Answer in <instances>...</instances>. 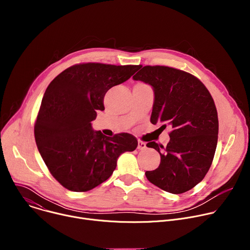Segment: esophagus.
Segmentation results:
<instances>
[{
    "label": "esophagus",
    "instance_id": "esophagus-1",
    "mask_svg": "<svg viewBox=\"0 0 250 250\" xmlns=\"http://www.w3.org/2000/svg\"><path fill=\"white\" fill-rule=\"evenodd\" d=\"M146 142L141 141V140H138V142H137V149L142 150V149H146Z\"/></svg>",
    "mask_w": 250,
    "mask_h": 250
}]
</instances>
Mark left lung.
<instances>
[{
    "label": "left lung",
    "instance_id": "left-lung-1",
    "mask_svg": "<svg viewBox=\"0 0 250 250\" xmlns=\"http://www.w3.org/2000/svg\"><path fill=\"white\" fill-rule=\"evenodd\" d=\"M132 78L153 89L151 124L172 128L166 147L155 141L146 145L161 158L158 168L146 172V178L166 192L185 193L204 179L216 152L219 120L215 102L198 78L179 69L145 66Z\"/></svg>",
    "mask_w": 250,
    "mask_h": 250
}]
</instances>
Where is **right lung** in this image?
<instances>
[{"mask_svg": "<svg viewBox=\"0 0 250 250\" xmlns=\"http://www.w3.org/2000/svg\"><path fill=\"white\" fill-rule=\"evenodd\" d=\"M140 65L83 63L71 66L48 85L34 125L39 151L66 189L87 192L109 179L119 156L137 147L129 133L114 137L92 128L112 87L128 80Z\"/></svg>", "mask_w": 250, "mask_h": 250, "instance_id": "obj_1", "label": "right lung"}]
</instances>
